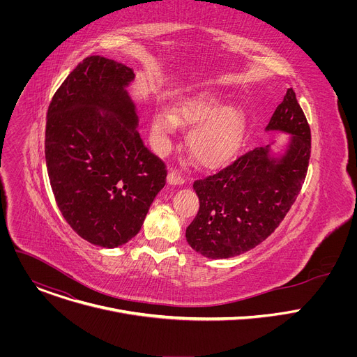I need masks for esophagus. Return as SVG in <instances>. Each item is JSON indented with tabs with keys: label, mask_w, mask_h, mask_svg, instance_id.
<instances>
[{
	"label": "esophagus",
	"mask_w": 357,
	"mask_h": 357,
	"mask_svg": "<svg viewBox=\"0 0 357 357\" xmlns=\"http://www.w3.org/2000/svg\"><path fill=\"white\" fill-rule=\"evenodd\" d=\"M167 182L169 183V185H183V182H185V179L176 172V171H171L169 174H168V176H167Z\"/></svg>",
	"instance_id": "34e87169"
}]
</instances>
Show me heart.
Segmentation results:
<instances>
[{
	"mask_svg": "<svg viewBox=\"0 0 357 357\" xmlns=\"http://www.w3.org/2000/svg\"><path fill=\"white\" fill-rule=\"evenodd\" d=\"M192 127L186 137V148L195 162L206 168H218L234 158L245 134V114L238 105L223 106L215 93L202 91L186 97L168 109H158L151 121V135L164 149L176 127Z\"/></svg>",
	"mask_w": 357,
	"mask_h": 357,
	"instance_id": "1",
	"label": "heart"
}]
</instances>
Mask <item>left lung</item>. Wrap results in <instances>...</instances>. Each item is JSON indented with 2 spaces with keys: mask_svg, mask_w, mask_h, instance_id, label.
Returning a JSON list of instances; mask_svg holds the SVG:
<instances>
[{
  "mask_svg": "<svg viewBox=\"0 0 357 357\" xmlns=\"http://www.w3.org/2000/svg\"><path fill=\"white\" fill-rule=\"evenodd\" d=\"M264 131L289 137L278 149L273 141L193 183L199 212L186 227V241L203 257L230 259L261 244L284 220L302 188L311 130L292 89Z\"/></svg>",
  "mask_w": 357,
  "mask_h": 357,
  "instance_id": "obj_1",
  "label": "left lung"
}]
</instances>
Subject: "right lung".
<instances>
[{
	"label": "right lung",
	"instance_id": "obj_1",
	"mask_svg": "<svg viewBox=\"0 0 357 357\" xmlns=\"http://www.w3.org/2000/svg\"><path fill=\"white\" fill-rule=\"evenodd\" d=\"M134 72L89 56L49 105L45 158L58 208L89 243L116 248L141 230L167 169L138 132Z\"/></svg>",
	"mask_w": 357,
	"mask_h": 357
}]
</instances>
